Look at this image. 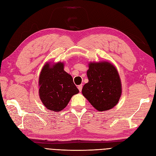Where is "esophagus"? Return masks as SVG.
<instances>
[{
  "instance_id": "obj_1",
  "label": "esophagus",
  "mask_w": 156,
  "mask_h": 156,
  "mask_svg": "<svg viewBox=\"0 0 156 156\" xmlns=\"http://www.w3.org/2000/svg\"><path fill=\"white\" fill-rule=\"evenodd\" d=\"M77 88H78V89H79V90L80 92H81L82 88H83V85H82V84H80V85L78 86Z\"/></svg>"
}]
</instances>
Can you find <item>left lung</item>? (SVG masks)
<instances>
[{
    "label": "left lung",
    "instance_id": "obj_1",
    "mask_svg": "<svg viewBox=\"0 0 156 156\" xmlns=\"http://www.w3.org/2000/svg\"><path fill=\"white\" fill-rule=\"evenodd\" d=\"M88 67V83L83 87V95L98 111L111 109L117 104L122 94L116 68L108 62H90Z\"/></svg>",
    "mask_w": 156,
    "mask_h": 156
}]
</instances>
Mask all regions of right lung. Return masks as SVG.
Instances as JSON below:
<instances>
[{
    "instance_id": "1",
    "label": "right lung",
    "mask_w": 156,
    "mask_h": 156,
    "mask_svg": "<svg viewBox=\"0 0 156 156\" xmlns=\"http://www.w3.org/2000/svg\"><path fill=\"white\" fill-rule=\"evenodd\" d=\"M39 87L41 102L48 109L55 112L64 109L72 97L79 92L60 62L44 65L39 77Z\"/></svg>"
}]
</instances>
